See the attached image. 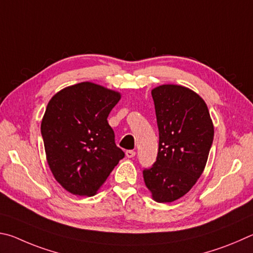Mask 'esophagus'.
<instances>
[{
	"instance_id": "1",
	"label": "esophagus",
	"mask_w": 253,
	"mask_h": 253,
	"mask_svg": "<svg viewBox=\"0 0 253 253\" xmlns=\"http://www.w3.org/2000/svg\"><path fill=\"white\" fill-rule=\"evenodd\" d=\"M126 158H133L135 156V152L133 150H127V151H126Z\"/></svg>"
}]
</instances>
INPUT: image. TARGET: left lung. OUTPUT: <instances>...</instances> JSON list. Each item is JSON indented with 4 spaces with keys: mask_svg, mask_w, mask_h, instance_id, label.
Returning a JSON list of instances; mask_svg holds the SVG:
<instances>
[{
    "mask_svg": "<svg viewBox=\"0 0 253 253\" xmlns=\"http://www.w3.org/2000/svg\"><path fill=\"white\" fill-rule=\"evenodd\" d=\"M152 97L159 127L157 161L143 170L153 200L173 202L183 197L202 174L214 129L202 97L190 88L163 84Z\"/></svg>",
    "mask_w": 253,
    "mask_h": 253,
    "instance_id": "obj_1",
    "label": "left lung"
}]
</instances>
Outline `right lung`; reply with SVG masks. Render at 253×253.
Masks as SVG:
<instances>
[{"mask_svg":"<svg viewBox=\"0 0 253 253\" xmlns=\"http://www.w3.org/2000/svg\"><path fill=\"white\" fill-rule=\"evenodd\" d=\"M119 92L92 82L63 88L47 103L41 133L55 180L75 196H94L124 158L108 117Z\"/></svg>","mask_w":253,"mask_h":253,"instance_id":"right-lung-1","label":"right lung"}]
</instances>
